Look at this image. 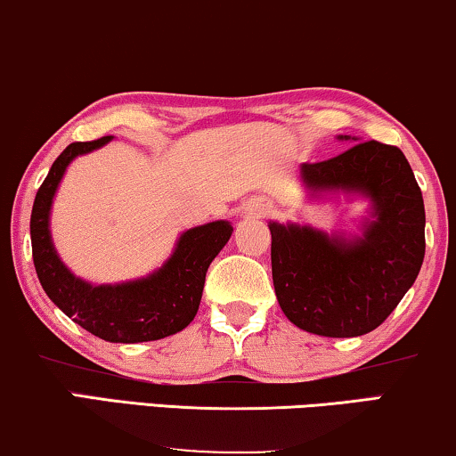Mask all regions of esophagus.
Returning a JSON list of instances; mask_svg holds the SVG:
<instances>
[{"label":"esophagus","instance_id":"34e87169","mask_svg":"<svg viewBox=\"0 0 456 456\" xmlns=\"http://www.w3.org/2000/svg\"><path fill=\"white\" fill-rule=\"evenodd\" d=\"M269 209H272V206H269V203H259V206L255 208V212H256V216H263V214H267Z\"/></svg>","mask_w":456,"mask_h":456}]
</instances>
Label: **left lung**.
I'll use <instances>...</instances> for the list:
<instances>
[{
    "instance_id": "left-lung-1",
    "label": "left lung",
    "mask_w": 456,
    "mask_h": 456,
    "mask_svg": "<svg viewBox=\"0 0 456 456\" xmlns=\"http://www.w3.org/2000/svg\"><path fill=\"white\" fill-rule=\"evenodd\" d=\"M300 181L313 200L343 193L368 200L370 209L360 236L269 222L277 302L308 333H370L413 286L424 263L426 212L413 170L399 148L372 140L331 160L302 164Z\"/></svg>"
}]
</instances>
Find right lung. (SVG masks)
Returning <instances> with one entry per match:
<instances>
[{"label":"right lung","mask_w":456,"mask_h":456,"mask_svg":"<svg viewBox=\"0 0 456 456\" xmlns=\"http://www.w3.org/2000/svg\"><path fill=\"white\" fill-rule=\"evenodd\" d=\"M113 137L76 142L65 148L35 197L30 216L32 261L49 298L84 327L110 343L164 339L183 331L200 310L209 263L232 236V224L216 220L184 230L162 267L137 280L94 283L69 272L51 239V208L65 170L77 156L107 146Z\"/></svg>","instance_id":"1"}]
</instances>
